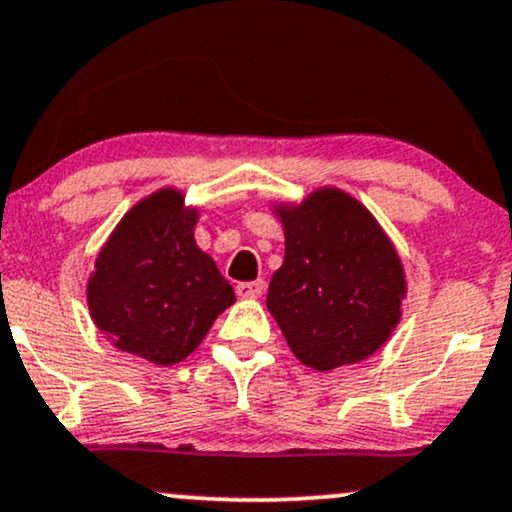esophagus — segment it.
I'll use <instances>...</instances> for the list:
<instances>
[{"label":"esophagus","mask_w":512,"mask_h":512,"mask_svg":"<svg viewBox=\"0 0 512 512\" xmlns=\"http://www.w3.org/2000/svg\"><path fill=\"white\" fill-rule=\"evenodd\" d=\"M236 293L240 298H260L264 293V281L257 279V281H240L236 286Z\"/></svg>","instance_id":"1"}]
</instances>
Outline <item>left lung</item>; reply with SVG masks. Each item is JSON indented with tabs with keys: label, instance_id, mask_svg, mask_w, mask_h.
<instances>
[{
	"label": "left lung",
	"instance_id": "obj_1",
	"mask_svg": "<svg viewBox=\"0 0 512 512\" xmlns=\"http://www.w3.org/2000/svg\"><path fill=\"white\" fill-rule=\"evenodd\" d=\"M286 255L267 307L293 355L317 372L355 365L389 341L405 295L403 264L365 205L319 188L276 207Z\"/></svg>",
	"mask_w": 512,
	"mask_h": 512
}]
</instances>
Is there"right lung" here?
Wrapping results in <instances>:
<instances>
[{"instance_id":"1","label":"right lung","mask_w":512,"mask_h":512,"mask_svg":"<svg viewBox=\"0 0 512 512\" xmlns=\"http://www.w3.org/2000/svg\"><path fill=\"white\" fill-rule=\"evenodd\" d=\"M197 209L164 188L119 221L88 281L97 329L119 350L155 365L186 360L226 307L231 283L195 243Z\"/></svg>"}]
</instances>
